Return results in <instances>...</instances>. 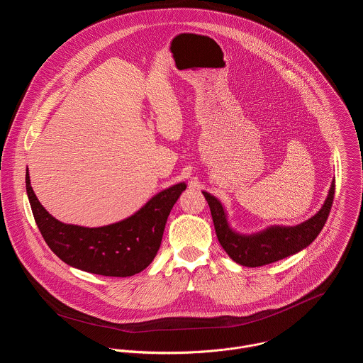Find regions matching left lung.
I'll return each instance as SVG.
<instances>
[{
    "label": "left lung",
    "instance_id": "obj_1",
    "mask_svg": "<svg viewBox=\"0 0 363 363\" xmlns=\"http://www.w3.org/2000/svg\"><path fill=\"white\" fill-rule=\"evenodd\" d=\"M214 223V230L222 247L239 264L259 267L287 256L295 255L309 246L323 229L332 208L335 196V180L322 208L309 220L298 226H272L260 233L245 236L233 232L228 223L222 203L210 193L203 191Z\"/></svg>",
    "mask_w": 363,
    "mask_h": 363
}]
</instances>
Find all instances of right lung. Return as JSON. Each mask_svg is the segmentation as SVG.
Segmentation results:
<instances>
[{
  "mask_svg": "<svg viewBox=\"0 0 363 363\" xmlns=\"http://www.w3.org/2000/svg\"><path fill=\"white\" fill-rule=\"evenodd\" d=\"M26 187L35 223L48 247L67 264L113 277H127L146 269L157 255L167 217L186 190L174 184L150 199L128 219L103 228L65 225L38 201L26 173Z\"/></svg>",
  "mask_w": 363,
  "mask_h": 363,
  "instance_id": "add662e5",
  "label": "right lung"
}]
</instances>
